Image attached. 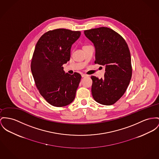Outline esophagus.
I'll list each match as a JSON object with an SVG mask.
<instances>
[{
    "mask_svg": "<svg viewBox=\"0 0 159 159\" xmlns=\"http://www.w3.org/2000/svg\"><path fill=\"white\" fill-rule=\"evenodd\" d=\"M81 76H82L83 78H84V77H85V76H87V75L83 74H81Z\"/></svg>",
    "mask_w": 159,
    "mask_h": 159,
    "instance_id": "obj_1",
    "label": "esophagus"
}]
</instances>
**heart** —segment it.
I'll return each instance as SVG.
<instances>
[{
    "instance_id": "obj_1",
    "label": "heart",
    "mask_w": 159,
    "mask_h": 159,
    "mask_svg": "<svg viewBox=\"0 0 159 159\" xmlns=\"http://www.w3.org/2000/svg\"><path fill=\"white\" fill-rule=\"evenodd\" d=\"M85 46H84V47H85Z\"/></svg>"
}]
</instances>
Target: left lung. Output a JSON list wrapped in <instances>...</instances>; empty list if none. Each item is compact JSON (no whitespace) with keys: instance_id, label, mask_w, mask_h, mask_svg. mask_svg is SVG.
<instances>
[{"instance_id":"obj_1","label":"left lung","mask_w":159,"mask_h":159,"mask_svg":"<svg viewBox=\"0 0 159 159\" xmlns=\"http://www.w3.org/2000/svg\"><path fill=\"white\" fill-rule=\"evenodd\" d=\"M95 47V63L104 66V78L92 76V93L101 104H114L125 93L132 76L130 52L124 38L113 30L101 27L84 31Z\"/></svg>"}]
</instances>
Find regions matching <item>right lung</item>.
Wrapping results in <instances>:
<instances>
[{
	"instance_id": "right-lung-1",
	"label": "right lung",
	"mask_w": 159,
	"mask_h": 159,
	"mask_svg": "<svg viewBox=\"0 0 159 159\" xmlns=\"http://www.w3.org/2000/svg\"><path fill=\"white\" fill-rule=\"evenodd\" d=\"M80 31L57 29L44 33L37 43L31 69L40 95L51 105L61 107L73 102L81 76L65 74L63 65L70 60L72 45Z\"/></svg>"
}]
</instances>
